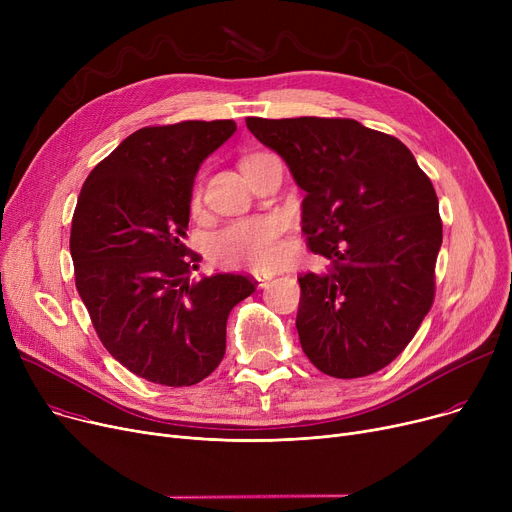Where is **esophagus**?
<instances>
[{
  "label": "esophagus",
  "mask_w": 512,
  "mask_h": 512,
  "mask_svg": "<svg viewBox=\"0 0 512 512\" xmlns=\"http://www.w3.org/2000/svg\"><path fill=\"white\" fill-rule=\"evenodd\" d=\"M253 278L257 280V286H259V288H265L267 284H270V280L274 278V274H263V272H257V274H253Z\"/></svg>",
  "instance_id": "obj_1"
}]
</instances>
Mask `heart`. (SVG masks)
<instances>
[{"label":"heart","instance_id":"b5f03b06","mask_svg":"<svg viewBox=\"0 0 512 512\" xmlns=\"http://www.w3.org/2000/svg\"><path fill=\"white\" fill-rule=\"evenodd\" d=\"M251 157L242 159L240 166L247 164ZM199 197V188H195L191 197L193 207L199 205ZM282 232L284 224L274 215L238 220L211 236L209 255L224 267H247L255 272L272 270L286 255Z\"/></svg>","mask_w":512,"mask_h":512}]
</instances>
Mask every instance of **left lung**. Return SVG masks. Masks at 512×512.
Segmentation results:
<instances>
[{
	"label": "left lung",
	"mask_w": 512,
	"mask_h": 512,
	"mask_svg": "<svg viewBox=\"0 0 512 512\" xmlns=\"http://www.w3.org/2000/svg\"><path fill=\"white\" fill-rule=\"evenodd\" d=\"M247 128L307 193V247L328 259L326 272L299 276L305 355L340 380L384 369L434 305L442 218L432 180L405 143L351 118H247Z\"/></svg>",
	"instance_id": "8db88e82"
}]
</instances>
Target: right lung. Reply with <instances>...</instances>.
<instances>
[{
  "mask_svg": "<svg viewBox=\"0 0 512 512\" xmlns=\"http://www.w3.org/2000/svg\"><path fill=\"white\" fill-rule=\"evenodd\" d=\"M232 120H184L132 132L93 168L70 230L74 282L120 365L147 382L193 386L220 365L226 321L255 292L251 276L195 280L184 245L195 174Z\"/></svg>",
  "mask_w": 512,
  "mask_h": 512,
  "instance_id": "add662e5",
  "label": "right lung"
}]
</instances>
